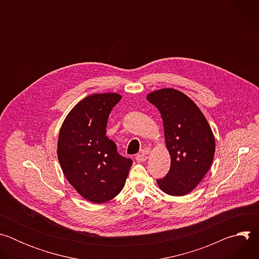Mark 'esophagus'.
<instances>
[{
	"label": "esophagus",
	"instance_id": "esophagus-1",
	"mask_svg": "<svg viewBox=\"0 0 259 259\" xmlns=\"http://www.w3.org/2000/svg\"><path fill=\"white\" fill-rule=\"evenodd\" d=\"M135 160H136L138 163L144 162V161L147 160V156H146L145 154H139V155H137V156L135 157Z\"/></svg>",
	"mask_w": 259,
	"mask_h": 259
}]
</instances>
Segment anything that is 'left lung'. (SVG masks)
<instances>
[{"instance_id":"left-lung-1","label":"left lung","mask_w":259,"mask_h":259,"mask_svg":"<svg viewBox=\"0 0 259 259\" xmlns=\"http://www.w3.org/2000/svg\"><path fill=\"white\" fill-rule=\"evenodd\" d=\"M162 116L166 146L171 157L170 170L157 179L170 196L192 192L208 172L215 153L212 130L197 104L186 94L165 88L146 96Z\"/></svg>"}]
</instances>
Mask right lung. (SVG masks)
Wrapping results in <instances>:
<instances>
[{"label": "right lung", "mask_w": 259, "mask_h": 259, "mask_svg": "<svg viewBox=\"0 0 259 259\" xmlns=\"http://www.w3.org/2000/svg\"><path fill=\"white\" fill-rule=\"evenodd\" d=\"M117 93L92 94L75 105L59 131L57 156L67 181L86 200L105 203L124 188L132 160L121 156L106 134Z\"/></svg>", "instance_id": "right-lung-1"}]
</instances>
